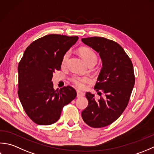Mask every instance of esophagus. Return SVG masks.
Masks as SVG:
<instances>
[{
  "mask_svg": "<svg viewBox=\"0 0 154 154\" xmlns=\"http://www.w3.org/2000/svg\"><path fill=\"white\" fill-rule=\"evenodd\" d=\"M84 93L81 92L80 91H77V98H80V97L84 96Z\"/></svg>",
  "mask_w": 154,
  "mask_h": 154,
  "instance_id": "esophagus-1",
  "label": "esophagus"
}]
</instances>
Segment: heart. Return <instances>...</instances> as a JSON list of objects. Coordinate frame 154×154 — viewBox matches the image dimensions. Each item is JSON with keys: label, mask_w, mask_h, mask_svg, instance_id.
Wrapping results in <instances>:
<instances>
[{"label": "heart", "mask_w": 154, "mask_h": 154, "mask_svg": "<svg viewBox=\"0 0 154 154\" xmlns=\"http://www.w3.org/2000/svg\"><path fill=\"white\" fill-rule=\"evenodd\" d=\"M78 52H79L81 57L88 64H94L97 61V56L95 52L90 48L88 47H81L78 49ZM70 57V52H66L64 55L62 57L61 61L62 66H65L66 65L68 58ZM90 81V78L87 76H74L71 78L72 83L74 84V86L77 88L78 89H82L85 86V84Z\"/></svg>", "instance_id": "b5f03b06"}]
</instances>
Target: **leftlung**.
<instances>
[{
	"instance_id": "left-lung-1",
	"label": "left lung",
	"mask_w": 154,
	"mask_h": 154,
	"mask_svg": "<svg viewBox=\"0 0 154 154\" xmlns=\"http://www.w3.org/2000/svg\"><path fill=\"white\" fill-rule=\"evenodd\" d=\"M82 41L98 52L102 59V68L94 88L105 94V98L97 100L94 94L86 92L88 105L82 112V117L92 128L107 126L120 116L129 102L135 84L132 62L123 48L113 40L94 36Z\"/></svg>"
}]
</instances>
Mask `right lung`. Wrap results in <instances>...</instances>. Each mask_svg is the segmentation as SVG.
<instances>
[{"label": "right lung", "instance_id": "obj_1", "mask_svg": "<svg viewBox=\"0 0 154 154\" xmlns=\"http://www.w3.org/2000/svg\"><path fill=\"white\" fill-rule=\"evenodd\" d=\"M78 39L77 36L48 34L25 50L18 66V94L26 114L36 124L55 123L64 106L77 96L70 86L55 90L52 78L56 70H60L62 57Z\"/></svg>", "mask_w": 154, "mask_h": 154}]
</instances>
